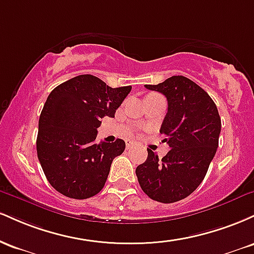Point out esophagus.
Masks as SVG:
<instances>
[{"label":"esophagus","mask_w":254,"mask_h":254,"mask_svg":"<svg viewBox=\"0 0 254 254\" xmlns=\"http://www.w3.org/2000/svg\"><path fill=\"white\" fill-rule=\"evenodd\" d=\"M132 145H135V142H132V141H127V149H130V148L132 147Z\"/></svg>","instance_id":"esophagus-1"}]
</instances>
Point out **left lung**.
<instances>
[{"mask_svg": "<svg viewBox=\"0 0 254 254\" xmlns=\"http://www.w3.org/2000/svg\"><path fill=\"white\" fill-rule=\"evenodd\" d=\"M145 88L162 93L168 110L160 132L171 150L159 160L147 148L148 157L137 166L142 190L161 203L182 200L203 182L218 147L221 118L208 93L190 78L178 75Z\"/></svg>", "mask_w": 254, "mask_h": 254, "instance_id": "8db88e82", "label": "left lung"}]
</instances>
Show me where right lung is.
I'll use <instances>...</instances> for the list:
<instances>
[{"label": "right lung", "instance_id": "obj_1", "mask_svg": "<svg viewBox=\"0 0 254 254\" xmlns=\"http://www.w3.org/2000/svg\"><path fill=\"white\" fill-rule=\"evenodd\" d=\"M131 86L112 88L93 75H78L50 93L39 117L37 154L46 179L69 198L86 199L101 191L111 164L125 142L97 143L98 127L129 94Z\"/></svg>", "mask_w": 254, "mask_h": 254}]
</instances>
